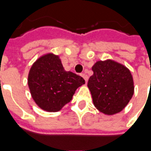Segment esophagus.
<instances>
[{"label": "esophagus", "mask_w": 151, "mask_h": 151, "mask_svg": "<svg viewBox=\"0 0 151 151\" xmlns=\"http://www.w3.org/2000/svg\"><path fill=\"white\" fill-rule=\"evenodd\" d=\"M81 76H82L83 78L85 79L86 82H87V81H88V76L86 75V73H82V74H81Z\"/></svg>", "instance_id": "34e87169"}]
</instances>
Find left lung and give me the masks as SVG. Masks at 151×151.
<instances>
[{"instance_id": "left-lung-1", "label": "left lung", "mask_w": 151, "mask_h": 151, "mask_svg": "<svg viewBox=\"0 0 151 151\" xmlns=\"http://www.w3.org/2000/svg\"><path fill=\"white\" fill-rule=\"evenodd\" d=\"M87 86L93 104L105 115H114L126 107L134 93L133 76L127 67L112 60H99L92 67Z\"/></svg>"}]
</instances>
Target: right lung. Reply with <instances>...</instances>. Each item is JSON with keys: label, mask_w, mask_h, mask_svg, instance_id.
I'll return each instance as SVG.
<instances>
[{"label": "right lung", "mask_w": 151, "mask_h": 151, "mask_svg": "<svg viewBox=\"0 0 151 151\" xmlns=\"http://www.w3.org/2000/svg\"><path fill=\"white\" fill-rule=\"evenodd\" d=\"M27 83L38 107L56 112L71 101L76 90L85 84V80L65 71L59 56L49 52L40 56L32 65Z\"/></svg>", "instance_id": "right-lung-1"}]
</instances>
